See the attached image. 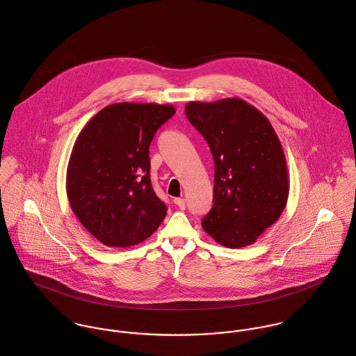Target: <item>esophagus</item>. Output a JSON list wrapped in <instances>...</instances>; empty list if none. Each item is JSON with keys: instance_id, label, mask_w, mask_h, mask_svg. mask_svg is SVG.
<instances>
[{"instance_id": "esophagus-1", "label": "esophagus", "mask_w": 356, "mask_h": 356, "mask_svg": "<svg viewBox=\"0 0 356 356\" xmlns=\"http://www.w3.org/2000/svg\"><path fill=\"white\" fill-rule=\"evenodd\" d=\"M174 204L179 208V209H185L186 208V202H185V199H174Z\"/></svg>"}]
</instances>
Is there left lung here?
Here are the masks:
<instances>
[{"label": "left lung", "mask_w": 356, "mask_h": 356, "mask_svg": "<svg viewBox=\"0 0 356 356\" xmlns=\"http://www.w3.org/2000/svg\"><path fill=\"white\" fill-rule=\"evenodd\" d=\"M185 113L215 163L213 205L204 230L227 248L254 244L281 216L289 195L285 154L271 123L236 97L188 102Z\"/></svg>", "instance_id": "8db88e82"}]
</instances>
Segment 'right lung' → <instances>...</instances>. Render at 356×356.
Listing matches in <instances>:
<instances>
[{
  "instance_id": "1",
  "label": "right lung",
  "mask_w": 356,
  "mask_h": 356,
  "mask_svg": "<svg viewBox=\"0 0 356 356\" xmlns=\"http://www.w3.org/2000/svg\"><path fill=\"white\" fill-rule=\"evenodd\" d=\"M175 113L172 105L118 102L79 133L67 168L68 202L83 227L106 247L151 237L167 207L151 184L149 145Z\"/></svg>"
}]
</instances>
